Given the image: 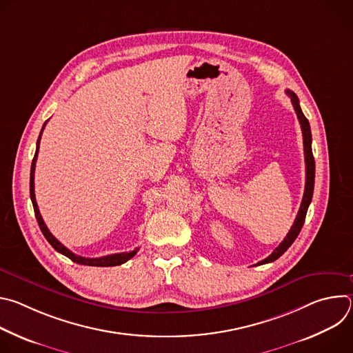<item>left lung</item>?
Returning a JSON list of instances; mask_svg holds the SVG:
<instances>
[{
  "label": "left lung",
  "instance_id": "left-lung-1",
  "mask_svg": "<svg viewBox=\"0 0 353 353\" xmlns=\"http://www.w3.org/2000/svg\"><path fill=\"white\" fill-rule=\"evenodd\" d=\"M288 96L292 100L293 109L297 114L300 127H301V132H303V146H305V162H306V187H305V194H303V199H301V204L299 208V212L296 215V219L289 230V233L286 234V237L283 239V241L272 251V254L268 256L265 260L260 261L257 265H263V264H268L272 263L275 260H278L285 251L292 245V243L296 240L297 234L300 233L301 228H303L305 219H306V214L309 210V205L312 203L313 198V190H314V176H316V165H314V157H313V150H312V131H310V124L309 120L305 117L303 112L300 109L299 105V99L296 96L294 92L286 89Z\"/></svg>",
  "mask_w": 353,
  "mask_h": 353
}]
</instances>
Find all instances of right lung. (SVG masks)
Segmentation results:
<instances>
[{
	"instance_id": "add662e5",
	"label": "right lung",
	"mask_w": 353,
	"mask_h": 353,
	"mask_svg": "<svg viewBox=\"0 0 353 353\" xmlns=\"http://www.w3.org/2000/svg\"><path fill=\"white\" fill-rule=\"evenodd\" d=\"M47 123V121H46ZM44 123V125H46ZM44 125L41 128V132L44 130ZM41 132L37 138V143H36V154H34V158L32 161V168H30V199H32V204H33V210H34V215H36V219H37V223L40 226V230L41 233L44 234V237L47 239V241L53 245V248L56 251H59L60 254L68 257L71 261L77 263V264H81V265H89V267H114V265H121L124 264L125 261H128L130 259H132L137 251L139 250V247H137L135 250L130 251V253H117V254H110V256H105V257H99V259H86V257H81V256H77L74 254L72 251H70L64 244H61L52 233H50V230L47 229L40 212H39V207H37V203H36V196H34V168H36V159H37V154H39V143H40V138H41Z\"/></svg>"
}]
</instances>
